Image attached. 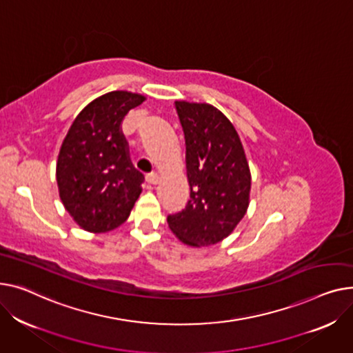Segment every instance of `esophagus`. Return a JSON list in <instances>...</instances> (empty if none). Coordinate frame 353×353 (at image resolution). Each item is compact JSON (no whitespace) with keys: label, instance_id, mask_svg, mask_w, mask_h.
<instances>
[{"label":"esophagus","instance_id":"obj_1","mask_svg":"<svg viewBox=\"0 0 353 353\" xmlns=\"http://www.w3.org/2000/svg\"><path fill=\"white\" fill-rule=\"evenodd\" d=\"M158 174L157 172H151V174H148L147 175V178H145V181H147L150 185H155V183H158Z\"/></svg>","mask_w":353,"mask_h":353}]
</instances>
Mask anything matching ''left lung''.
Masks as SVG:
<instances>
[{
  "label": "left lung",
  "mask_w": 353,
  "mask_h": 353,
  "mask_svg": "<svg viewBox=\"0 0 353 353\" xmlns=\"http://www.w3.org/2000/svg\"><path fill=\"white\" fill-rule=\"evenodd\" d=\"M185 135L190 201L167 222L179 241L191 246L218 243L243 218L251 172L231 121L210 103L176 101Z\"/></svg>",
  "instance_id": "left-lung-1"
}]
</instances>
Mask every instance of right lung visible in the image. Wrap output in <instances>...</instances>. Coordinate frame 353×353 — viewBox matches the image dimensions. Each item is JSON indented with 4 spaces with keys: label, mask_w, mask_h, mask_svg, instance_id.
<instances>
[{
    "label": "right lung",
    "mask_w": 353,
    "mask_h": 353,
    "mask_svg": "<svg viewBox=\"0 0 353 353\" xmlns=\"http://www.w3.org/2000/svg\"><path fill=\"white\" fill-rule=\"evenodd\" d=\"M145 97L128 91L102 95L82 110L62 142L57 162L59 198L82 230L101 234L127 221L142 192L122 121Z\"/></svg>",
    "instance_id": "add662e5"
}]
</instances>
